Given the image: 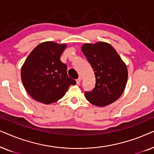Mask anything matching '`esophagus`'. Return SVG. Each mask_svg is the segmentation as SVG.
<instances>
[{
    "instance_id": "1",
    "label": "esophagus",
    "mask_w": 154,
    "mask_h": 154,
    "mask_svg": "<svg viewBox=\"0 0 154 154\" xmlns=\"http://www.w3.org/2000/svg\"><path fill=\"white\" fill-rule=\"evenodd\" d=\"M81 78L79 77V79L76 80V84H77V85H79L80 83H81Z\"/></svg>"
}]
</instances>
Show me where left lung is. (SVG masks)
<instances>
[{
  "label": "left lung",
  "mask_w": 154,
  "mask_h": 154,
  "mask_svg": "<svg viewBox=\"0 0 154 154\" xmlns=\"http://www.w3.org/2000/svg\"><path fill=\"white\" fill-rule=\"evenodd\" d=\"M81 50L91 65L96 83L91 92H85L88 102L97 106H106L116 101L125 90L128 69L116 50L105 42L85 43Z\"/></svg>",
  "instance_id": "1"
}]
</instances>
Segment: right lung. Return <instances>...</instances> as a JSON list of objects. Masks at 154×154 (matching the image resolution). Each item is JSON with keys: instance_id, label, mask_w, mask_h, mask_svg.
Here are the masks:
<instances>
[{"instance_id": "add662e5", "label": "right lung", "mask_w": 154, "mask_h": 154, "mask_svg": "<svg viewBox=\"0 0 154 154\" xmlns=\"http://www.w3.org/2000/svg\"><path fill=\"white\" fill-rule=\"evenodd\" d=\"M66 44L46 41L33 49L22 66L21 79L25 90L33 99L50 104L64 96L75 81L67 75L66 65L60 57Z\"/></svg>"}]
</instances>
